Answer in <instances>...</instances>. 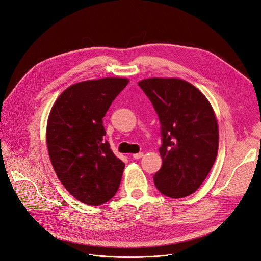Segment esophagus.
I'll return each mask as SVG.
<instances>
[{
	"mask_svg": "<svg viewBox=\"0 0 261 261\" xmlns=\"http://www.w3.org/2000/svg\"><path fill=\"white\" fill-rule=\"evenodd\" d=\"M144 155L143 152H139V153H134L133 154V159H141Z\"/></svg>",
	"mask_w": 261,
	"mask_h": 261,
	"instance_id": "esophagus-1",
	"label": "esophagus"
}]
</instances>
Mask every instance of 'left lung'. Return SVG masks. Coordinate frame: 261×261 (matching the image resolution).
I'll return each instance as SVG.
<instances>
[{
	"instance_id": "left-lung-1",
	"label": "left lung",
	"mask_w": 261,
	"mask_h": 261,
	"mask_svg": "<svg viewBox=\"0 0 261 261\" xmlns=\"http://www.w3.org/2000/svg\"><path fill=\"white\" fill-rule=\"evenodd\" d=\"M161 123L162 167L156 189L171 198L186 197L201 186L219 149V126L209 100L178 77H149L139 82Z\"/></svg>"
}]
</instances>
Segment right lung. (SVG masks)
Listing matches in <instances>:
<instances>
[{
    "label": "right lung",
    "instance_id": "1",
    "mask_svg": "<svg viewBox=\"0 0 261 261\" xmlns=\"http://www.w3.org/2000/svg\"><path fill=\"white\" fill-rule=\"evenodd\" d=\"M128 82L103 77L75 83L50 111L46 141L52 166L66 190L85 205H102L119 188L124 163L103 141L102 118Z\"/></svg>",
    "mask_w": 261,
    "mask_h": 261
}]
</instances>
